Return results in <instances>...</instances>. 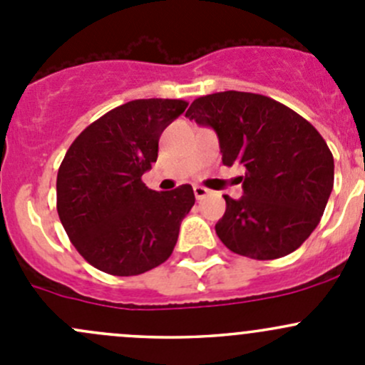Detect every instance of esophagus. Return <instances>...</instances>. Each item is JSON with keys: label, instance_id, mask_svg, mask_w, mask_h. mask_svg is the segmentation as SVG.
<instances>
[{"label": "esophagus", "instance_id": "esophagus-1", "mask_svg": "<svg viewBox=\"0 0 365 365\" xmlns=\"http://www.w3.org/2000/svg\"><path fill=\"white\" fill-rule=\"evenodd\" d=\"M194 194H196V200H205L210 194V190L203 185H194Z\"/></svg>", "mask_w": 365, "mask_h": 365}]
</instances>
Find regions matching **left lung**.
<instances>
[{
    "label": "left lung",
    "instance_id": "1",
    "mask_svg": "<svg viewBox=\"0 0 365 365\" xmlns=\"http://www.w3.org/2000/svg\"><path fill=\"white\" fill-rule=\"evenodd\" d=\"M185 116L217 132L222 164H242L244 196L226 200L217 237L235 254L275 259L300 247L319 224L334 187V157L305 118L270 97L219 91Z\"/></svg>",
    "mask_w": 365,
    "mask_h": 365
}]
</instances>
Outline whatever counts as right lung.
<instances>
[{"label": "right lung", "mask_w": 365, "mask_h": 365, "mask_svg": "<svg viewBox=\"0 0 365 365\" xmlns=\"http://www.w3.org/2000/svg\"><path fill=\"white\" fill-rule=\"evenodd\" d=\"M180 98H139L88 125L58 169L56 208L77 252L111 275H139L171 256L194 206L189 183L157 192L141 176L159 155L164 128L187 108Z\"/></svg>", "instance_id": "1"}]
</instances>
